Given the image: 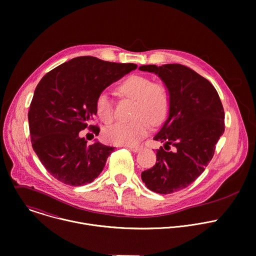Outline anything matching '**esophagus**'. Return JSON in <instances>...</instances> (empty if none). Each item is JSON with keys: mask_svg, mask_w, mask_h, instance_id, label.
I'll return each mask as SVG.
<instances>
[{"mask_svg": "<svg viewBox=\"0 0 256 256\" xmlns=\"http://www.w3.org/2000/svg\"><path fill=\"white\" fill-rule=\"evenodd\" d=\"M128 148H130L134 152H138L140 150V146H128Z\"/></svg>", "mask_w": 256, "mask_h": 256, "instance_id": "1", "label": "esophagus"}]
</instances>
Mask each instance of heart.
I'll return each mask as SVG.
<instances>
[{
  "instance_id": "heart-1",
  "label": "heart",
  "mask_w": 256,
  "mask_h": 256,
  "mask_svg": "<svg viewBox=\"0 0 256 256\" xmlns=\"http://www.w3.org/2000/svg\"><path fill=\"white\" fill-rule=\"evenodd\" d=\"M120 94L134 100L130 122H120L104 130L106 140L116 146H134L144 138L152 126L164 120L170 110V94L160 82L144 75H130L118 88ZM96 114L104 124L114 120L112 100L106 94H100L96 104Z\"/></svg>"
}]
</instances>
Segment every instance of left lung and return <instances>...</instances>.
Instances as JSON below:
<instances>
[{
  "label": "left lung",
  "instance_id": "obj_1",
  "mask_svg": "<svg viewBox=\"0 0 256 256\" xmlns=\"http://www.w3.org/2000/svg\"><path fill=\"white\" fill-rule=\"evenodd\" d=\"M138 69L158 75L170 94L168 118L154 136L164 148L156 150V162L142 173V180L156 193L171 194L193 183L212 160L225 128L223 106L213 85L184 65Z\"/></svg>",
  "mask_w": 256,
  "mask_h": 256
}]
</instances>
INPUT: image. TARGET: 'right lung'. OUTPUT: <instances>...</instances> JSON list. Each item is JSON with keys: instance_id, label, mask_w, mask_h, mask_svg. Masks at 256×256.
Returning <instances> with one entry per match:
<instances>
[{"instance_id": "obj_1", "label": "right lung", "mask_w": 256, "mask_h": 256, "mask_svg": "<svg viewBox=\"0 0 256 256\" xmlns=\"http://www.w3.org/2000/svg\"><path fill=\"white\" fill-rule=\"evenodd\" d=\"M134 63H114L92 56L73 58L48 72L38 83L28 114L32 146L47 171L70 186L94 181L114 150L96 140L88 146L79 132L96 116L98 96L132 70Z\"/></svg>"}]
</instances>
